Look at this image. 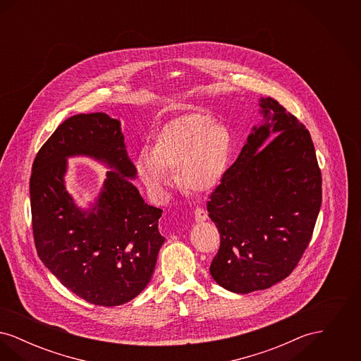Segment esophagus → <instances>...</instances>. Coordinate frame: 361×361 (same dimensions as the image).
I'll return each instance as SVG.
<instances>
[{
  "mask_svg": "<svg viewBox=\"0 0 361 361\" xmlns=\"http://www.w3.org/2000/svg\"><path fill=\"white\" fill-rule=\"evenodd\" d=\"M207 218H208V214H207V211L204 208L197 207V208L195 209V219H196V222H204Z\"/></svg>",
  "mask_w": 361,
  "mask_h": 361,
  "instance_id": "34e87169",
  "label": "esophagus"
}]
</instances>
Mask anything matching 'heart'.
I'll use <instances>...</instances> for the list:
<instances>
[{
  "mask_svg": "<svg viewBox=\"0 0 361 361\" xmlns=\"http://www.w3.org/2000/svg\"><path fill=\"white\" fill-rule=\"evenodd\" d=\"M231 150L227 128L203 114H189L166 123L157 134L150 155L137 159V174L147 188L164 192L171 171L180 169L184 185L206 192L224 176Z\"/></svg>",
  "mask_w": 361,
  "mask_h": 361,
  "instance_id": "b5f03b06",
  "label": "heart"
}]
</instances>
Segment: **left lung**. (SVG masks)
<instances>
[{"label": "left lung", "instance_id": "left-lung-1", "mask_svg": "<svg viewBox=\"0 0 361 361\" xmlns=\"http://www.w3.org/2000/svg\"><path fill=\"white\" fill-rule=\"evenodd\" d=\"M259 105L265 121L253 127L207 203L221 234L209 272L237 293L269 288L291 275L322 203V176L309 130L274 99H261Z\"/></svg>", "mask_w": 361, "mask_h": 361}]
</instances>
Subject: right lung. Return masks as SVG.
Instances as JSON below:
<instances>
[{
	"label": "right lung",
	"mask_w": 361,
	"mask_h": 361,
	"mask_svg": "<svg viewBox=\"0 0 361 361\" xmlns=\"http://www.w3.org/2000/svg\"><path fill=\"white\" fill-rule=\"evenodd\" d=\"M73 154L92 156L114 169L87 212L73 204L64 187ZM135 174L121 121L103 112L66 119L35 158L30 193L37 255L68 290L92 305L130 302L154 272L165 240L158 231L162 209L145 203L129 180Z\"/></svg>",
	"instance_id": "add662e5"
}]
</instances>
